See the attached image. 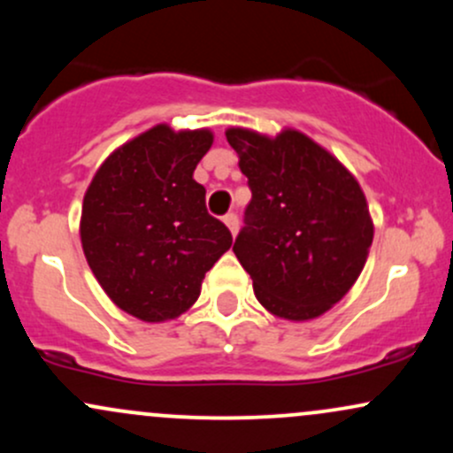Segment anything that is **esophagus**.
<instances>
[{
    "label": "esophagus",
    "mask_w": 453,
    "mask_h": 453,
    "mask_svg": "<svg viewBox=\"0 0 453 453\" xmlns=\"http://www.w3.org/2000/svg\"><path fill=\"white\" fill-rule=\"evenodd\" d=\"M223 223H226V226L230 227L232 236H236V232H238V217L234 215V212H227V215L223 217Z\"/></svg>",
    "instance_id": "obj_1"
}]
</instances>
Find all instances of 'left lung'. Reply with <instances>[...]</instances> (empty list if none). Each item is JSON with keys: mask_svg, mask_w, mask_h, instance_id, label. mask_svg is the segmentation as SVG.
Listing matches in <instances>:
<instances>
[{"mask_svg": "<svg viewBox=\"0 0 453 453\" xmlns=\"http://www.w3.org/2000/svg\"><path fill=\"white\" fill-rule=\"evenodd\" d=\"M226 138L251 189L234 253L256 298L280 319L324 315L360 277L372 244L360 183L298 129L270 138L230 127Z\"/></svg>", "mask_w": 453, "mask_h": 453, "instance_id": "left-lung-1", "label": "left lung"}]
</instances>
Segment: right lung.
<instances>
[{
    "instance_id": "1",
    "label": "right lung",
    "mask_w": 453,
    "mask_h": 453,
    "mask_svg": "<svg viewBox=\"0 0 453 453\" xmlns=\"http://www.w3.org/2000/svg\"><path fill=\"white\" fill-rule=\"evenodd\" d=\"M211 144V129L150 127L108 155L82 200L81 242L97 283L149 324L185 313L232 247L194 180Z\"/></svg>"
}]
</instances>
